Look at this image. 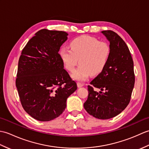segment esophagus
<instances>
[{
	"mask_svg": "<svg viewBox=\"0 0 149 149\" xmlns=\"http://www.w3.org/2000/svg\"><path fill=\"white\" fill-rule=\"evenodd\" d=\"M77 87L78 88H81L82 86H83V85H84L83 83H77Z\"/></svg>",
	"mask_w": 149,
	"mask_h": 149,
	"instance_id": "1",
	"label": "esophagus"
}]
</instances>
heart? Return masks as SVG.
Here are the masks:
<instances>
[{"label": "heart", "mask_w": 149, "mask_h": 149, "mask_svg": "<svg viewBox=\"0 0 149 149\" xmlns=\"http://www.w3.org/2000/svg\"><path fill=\"white\" fill-rule=\"evenodd\" d=\"M70 50L65 47L60 49L59 55L65 68L71 72L75 70L79 60L80 65L72 74L75 80L83 81L90 74H100L108 62L109 45L94 37L88 35L77 37L70 42Z\"/></svg>", "instance_id": "1"}]
</instances>
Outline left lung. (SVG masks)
<instances>
[{
  "label": "left lung",
  "instance_id": "8db88e82",
  "mask_svg": "<svg viewBox=\"0 0 149 149\" xmlns=\"http://www.w3.org/2000/svg\"><path fill=\"white\" fill-rule=\"evenodd\" d=\"M102 33L109 42L111 52L104 70L88 86L85 110L97 118L107 120L118 115L130 102L135 77L134 63L128 47L112 31ZM93 87L99 88V93Z\"/></svg>",
  "mask_w": 149,
  "mask_h": 149
}]
</instances>
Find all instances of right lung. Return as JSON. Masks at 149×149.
Returning a JSON list of instances; mask_svg holds the SVG:
<instances>
[{
    "instance_id": "right-lung-1",
    "label": "right lung",
    "mask_w": 149,
    "mask_h": 149,
    "mask_svg": "<svg viewBox=\"0 0 149 149\" xmlns=\"http://www.w3.org/2000/svg\"><path fill=\"white\" fill-rule=\"evenodd\" d=\"M67 36L64 31H38L19 58L16 86L22 106L39 121H50L62 114L67 98L77 88L58 53Z\"/></svg>"
}]
</instances>
